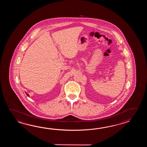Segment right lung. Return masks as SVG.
Segmentation results:
<instances>
[{
	"label": "right lung",
	"mask_w": 147,
	"mask_h": 147,
	"mask_svg": "<svg viewBox=\"0 0 147 147\" xmlns=\"http://www.w3.org/2000/svg\"><path fill=\"white\" fill-rule=\"evenodd\" d=\"M25 93H26V94H27V96H28V97H29V94H27V92H25Z\"/></svg>",
	"instance_id": "right-lung-1"
}]
</instances>
